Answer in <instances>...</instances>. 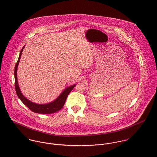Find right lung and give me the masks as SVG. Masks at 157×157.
I'll return each instance as SVG.
<instances>
[{"label":"right lung","mask_w":157,"mask_h":157,"mask_svg":"<svg viewBox=\"0 0 157 157\" xmlns=\"http://www.w3.org/2000/svg\"><path fill=\"white\" fill-rule=\"evenodd\" d=\"M24 47H25V45L20 51L18 60L15 64V70H14L15 88V91H16L17 96L27 107H28L30 109V110H31L32 111H33V112H35V113H42V114H50V113H55V112L60 110L64 106V105L65 103L67 97L68 96L69 94L70 93V92L74 88L76 84L72 85L65 88L57 98H56L54 101L48 103L37 104V103H33V102L31 101L30 100H29V99H27L21 93V91L20 89L19 85H18V79H17L18 66L19 62L20 60L21 54H22V52L23 51Z\"/></svg>","instance_id":"obj_1"}]
</instances>
